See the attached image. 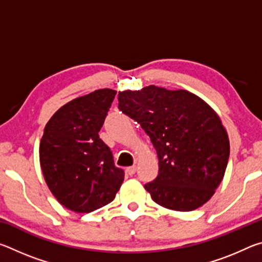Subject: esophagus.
I'll return each instance as SVG.
<instances>
[{"mask_svg":"<svg viewBox=\"0 0 262 262\" xmlns=\"http://www.w3.org/2000/svg\"><path fill=\"white\" fill-rule=\"evenodd\" d=\"M126 171L128 172V174H129V176L135 174V172H136V166L134 165V166H129V167H127V170H126Z\"/></svg>","mask_w":262,"mask_h":262,"instance_id":"1","label":"esophagus"}]
</instances>
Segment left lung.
Listing matches in <instances>:
<instances>
[{"label": "left lung", "mask_w": 262, "mask_h": 262, "mask_svg": "<svg viewBox=\"0 0 262 262\" xmlns=\"http://www.w3.org/2000/svg\"><path fill=\"white\" fill-rule=\"evenodd\" d=\"M119 108L140 123L158 156V176L144 188L157 205L192 211L224 178L230 142L220 115L187 90L149 85L119 91Z\"/></svg>", "instance_id": "left-lung-1"}]
</instances>
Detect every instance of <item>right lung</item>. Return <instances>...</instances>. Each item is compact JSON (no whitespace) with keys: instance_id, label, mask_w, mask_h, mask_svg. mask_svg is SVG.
Instances as JSON below:
<instances>
[{"instance_id":"right-lung-1","label":"right lung","mask_w":262,"mask_h":262,"mask_svg":"<svg viewBox=\"0 0 262 262\" xmlns=\"http://www.w3.org/2000/svg\"><path fill=\"white\" fill-rule=\"evenodd\" d=\"M115 94L105 88L77 97L61 106L43 129L39 145L43 178L72 211L88 214L108 205L125 179L98 134Z\"/></svg>"}]
</instances>
